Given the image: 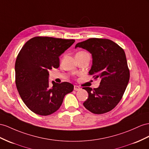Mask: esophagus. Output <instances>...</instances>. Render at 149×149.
I'll list each match as a JSON object with an SVG mask.
<instances>
[{
    "instance_id": "esophagus-1",
    "label": "esophagus",
    "mask_w": 149,
    "mask_h": 149,
    "mask_svg": "<svg viewBox=\"0 0 149 149\" xmlns=\"http://www.w3.org/2000/svg\"><path fill=\"white\" fill-rule=\"evenodd\" d=\"M81 87H79L78 86H74V91H79V90H81Z\"/></svg>"
}]
</instances>
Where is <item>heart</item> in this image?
<instances>
[{"mask_svg": "<svg viewBox=\"0 0 149 149\" xmlns=\"http://www.w3.org/2000/svg\"><path fill=\"white\" fill-rule=\"evenodd\" d=\"M78 53H79V54H86V52H79ZM77 53V54H78Z\"/></svg>", "mask_w": 149, "mask_h": 149, "instance_id": "obj_1", "label": "heart"}]
</instances>
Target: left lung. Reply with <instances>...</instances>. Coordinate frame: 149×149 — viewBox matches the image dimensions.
I'll return each mask as SVG.
<instances>
[{
    "instance_id": "obj_1",
    "label": "left lung",
    "mask_w": 149,
    "mask_h": 149,
    "mask_svg": "<svg viewBox=\"0 0 149 149\" xmlns=\"http://www.w3.org/2000/svg\"><path fill=\"white\" fill-rule=\"evenodd\" d=\"M77 47L92 54L89 74L101 79L97 88L83 87L89 94L83 105L94 114L109 112L119 103L129 82L130 70L123 49L111 40L96 38L78 43Z\"/></svg>"
}]
</instances>
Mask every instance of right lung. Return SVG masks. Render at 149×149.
Instances as JSON below:
<instances>
[{
  "label": "right lung",
  "instance_id": "right-lung-1",
  "mask_svg": "<svg viewBox=\"0 0 149 149\" xmlns=\"http://www.w3.org/2000/svg\"><path fill=\"white\" fill-rule=\"evenodd\" d=\"M75 42L48 36H36L21 48L15 63L16 85L20 96L31 111L48 116L58 110L65 96L74 90L72 84L52 82L49 70L60 66L59 56Z\"/></svg>",
  "mask_w": 149,
  "mask_h": 149
}]
</instances>
